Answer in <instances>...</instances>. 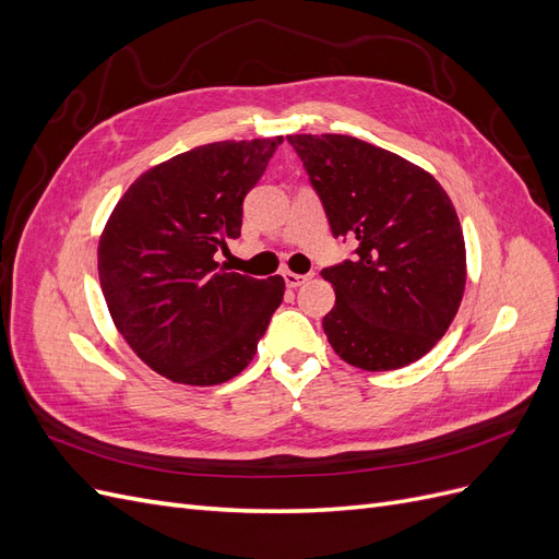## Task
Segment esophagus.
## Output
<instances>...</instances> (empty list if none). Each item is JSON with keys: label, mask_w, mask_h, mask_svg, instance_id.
<instances>
[{"label": "esophagus", "mask_w": 559, "mask_h": 559, "mask_svg": "<svg viewBox=\"0 0 559 559\" xmlns=\"http://www.w3.org/2000/svg\"><path fill=\"white\" fill-rule=\"evenodd\" d=\"M312 277V273L310 275H298V273H284V282H286V286H289V289H296V286H300V284H306L308 280Z\"/></svg>", "instance_id": "esophagus-1"}]
</instances>
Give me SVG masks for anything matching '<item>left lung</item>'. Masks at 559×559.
<instances>
[{"label": "left lung", "mask_w": 559, "mask_h": 559, "mask_svg": "<svg viewBox=\"0 0 559 559\" xmlns=\"http://www.w3.org/2000/svg\"><path fill=\"white\" fill-rule=\"evenodd\" d=\"M335 238L357 249L321 270L335 306L324 333L361 370L403 368L441 341L460 310L466 249L443 186L421 167L347 134H289Z\"/></svg>", "instance_id": "left-lung-1"}]
</instances>
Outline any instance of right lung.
Listing matches in <instances>:
<instances>
[{"instance_id":"obj_1","label":"right lung","mask_w":559,"mask_h":559,"mask_svg":"<svg viewBox=\"0 0 559 559\" xmlns=\"http://www.w3.org/2000/svg\"><path fill=\"white\" fill-rule=\"evenodd\" d=\"M284 138L195 146L134 181L97 247L114 324L138 357L181 384H222L249 366L284 298L280 275L216 270L240 238L242 202Z\"/></svg>"}]
</instances>
